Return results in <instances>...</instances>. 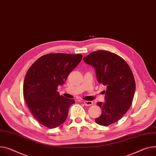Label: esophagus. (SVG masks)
Instances as JSON below:
<instances>
[{"label": "esophagus", "mask_w": 156, "mask_h": 156, "mask_svg": "<svg viewBox=\"0 0 156 156\" xmlns=\"http://www.w3.org/2000/svg\"><path fill=\"white\" fill-rule=\"evenodd\" d=\"M83 103L85 106H91L93 105V103L91 101H84Z\"/></svg>", "instance_id": "1"}]
</instances>
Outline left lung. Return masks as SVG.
<instances>
[{"mask_svg": "<svg viewBox=\"0 0 156 156\" xmlns=\"http://www.w3.org/2000/svg\"><path fill=\"white\" fill-rule=\"evenodd\" d=\"M93 66L98 81L106 87L105 102L97 105L102 109L95 122L108 126L120 119L131 106L136 90L132 71L126 61L115 53L105 50L93 51L83 58Z\"/></svg>", "mask_w": 156, "mask_h": 156, "instance_id": "8db88e82", "label": "left lung"}]
</instances>
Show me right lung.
I'll return each mask as SVG.
<instances>
[{
  "instance_id": "obj_1",
  "label": "right lung",
  "mask_w": 156,
  "mask_h": 156,
  "mask_svg": "<svg viewBox=\"0 0 156 156\" xmlns=\"http://www.w3.org/2000/svg\"><path fill=\"white\" fill-rule=\"evenodd\" d=\"M82 55L50 53L41 56L30 67L23 81V96L32 115L42 125L55 128L67 118L68 109L75 101L60 96L70 72L80 63Z\"/></svg>"
}]
</instances>
